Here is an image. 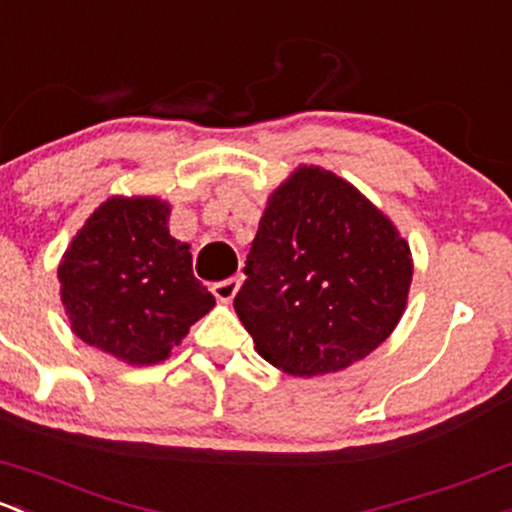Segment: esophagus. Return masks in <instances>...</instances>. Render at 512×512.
I'll return each instance as SVG.
<instances>
[{
	"label": "esophagus",
	"mask_w": 512,
	"mask_h": 512,
	"mask_svg": "<svg viewBox=\"0 0 512 512\" xmlns=\"http://www.w3.org/2000/svg\"><path fill=\"white\" fill-rule=\"evenodd\" d=\"M238 289H240V279H235V277L223 279V282H215V284H213L215 299L223 301V304H228V301H233L235 294H238Z\"/></svg>",
	"instance_id": "34e87169"
}]
</instances>
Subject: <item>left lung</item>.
<instances>
[{
	"label": "left lung",
	"mask_w": 512,
	"mask_h": 512,
	"mask_svg": "<svg viewBox=\"0 0 512 512\" xmlns=\"http://www.w3.org/2000/svg\"><path fill=\"white\" fill-rule=\"evenodd\" d=\"M235 314L255 351L297 378L373 353L407 306L412 252L392 220L321 166H299L267 201Z\"/></svg>",
	"instance_id": "obj_1"
}]
</instances>
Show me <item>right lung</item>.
Wrapping results in <instances>:
<instances>
[{"mask_svg":"<svg viewBox=\"0 0 512 512\" xmlns=\"http://www.w3.org/2000/svg\"><path fill=\"white\" fill-rule=\"evenodd\" d=\"M169 213L159 198H107L58 265L75 336L129 365L169 358L215 306L193 277L188 245L169 235Z\"/></svg>","mask_w":512,"mask_h":512,"instance_id":"1","label":"right lung"}]
</instances>
